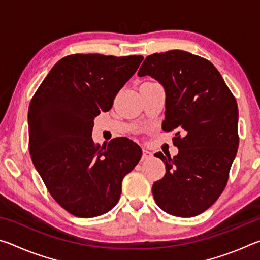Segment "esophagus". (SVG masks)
<instances>
[{"label": "esophagus", "mask_w": 260, "mask_h": 260, "mask_svg": "<svg viewBox=\"0 0 260 260\" xmlns=\"http://www.w3.org/2000/svg\"><path fill=\"white\" fill-rule=\"evenodd\" d=\"M152 157V153L150 151L146 150V149H143L142 151V160H146V159H149V158Z\"/></svg>", "instance_id": "34e87169"}]
</instances>
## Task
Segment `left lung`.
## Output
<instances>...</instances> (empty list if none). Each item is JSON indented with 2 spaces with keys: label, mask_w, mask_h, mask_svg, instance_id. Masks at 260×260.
Segmentation results:
<instances>
[{
  "label": "left lung",
  "mask_w": 260,
  "mask_h": 260,
  "mask_svg": "<svg viewBox=\"0 0 260 260\" xmlns=\"http://www.w3.org/2000/svg\"><path fill=\"white\" fill-rule=\"evenodd\" d=\"M139 76H150L166 93L162 129L175 131L179 153L157 152L166 173L152 186L157 205L177 217L208 210L225 189L239 148V109L221 74L203 57L183 50L149 55Z\"/></svg>",
  "instance_id": "left-lung-1"
}]
</instances>
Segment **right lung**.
Instances as JSON below:
<instances>
[{
    "label": "right lung",
    "instance_id": "right-lung-1",
    "mask_svg": "<svg viewBox=\"0 0 260 260\" xmlns=\"http://www.w3.org/2000/svg\"><path fill=\"white\" fill-rule=\"evenodd\" d=\"M142 56L74 54L57 61L30 100L28 148L57 203L76 217L93 218L119 201L121 181L140 161L133 141L108 147L91 139L94 118L109 111Z\"/></svg>",
    "mask_w": 260,
    "mask_h": 260
}]
</instances>
